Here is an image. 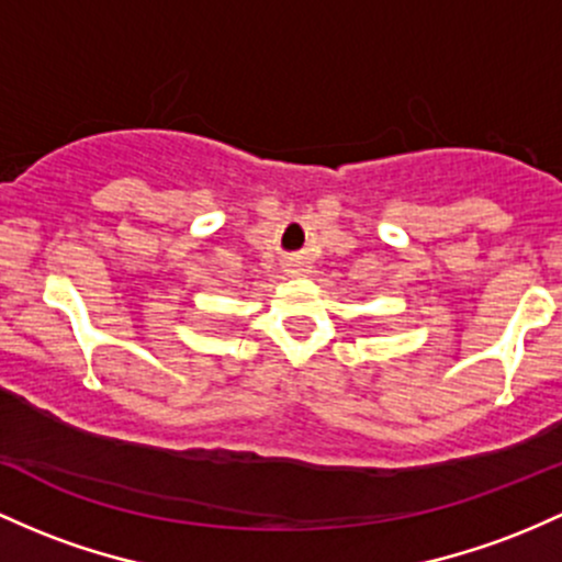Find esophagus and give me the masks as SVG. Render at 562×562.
Returning <instances> with one entry per match:
<instances>
[{
	"label": "esophagus",
	"instance_id": "esophagus-1",
	"mask_svg": "<svg viewBox=\"0 0 562 562\" xmlns=\"http://www.w3.org/2000/svg\"><path fill=\"white\" fill-rule=\"evenodd\" d=\"M288 271H293V274H301V271H306L304 261H299V258H295V261L288 263Z\"/></svg>",
	"mask_w": 562,
	"mask_h": 562
}]
</instances>
